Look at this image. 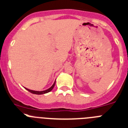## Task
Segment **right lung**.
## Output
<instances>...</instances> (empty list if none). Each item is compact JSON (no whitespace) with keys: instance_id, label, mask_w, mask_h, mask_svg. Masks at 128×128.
Instances as JSON below:
<instances>
[{"instance_id":"obj_1","label":"right lung","mask_w":128,"mask_h":128,"mask_svg":"<svg viewBox=\"0 0 128 128\" xmlns=\"http://www.w3.org/2000/svg\"><path fill=\"white\" fill-rule=\"evenodd\" d=\"M55 84H56V80H55V82H54V84H53L52 86L51 87H50V88H48V89H46V90H42V91H36V90H33L28 89V88H26V87H25V88L26 90H27L28 91H29L30 92L32 93V94H38V95H40V94H46V93H48V92H49L51 91L53 89V88H54V86H55Z\"/></svg>"}]
</instances>
